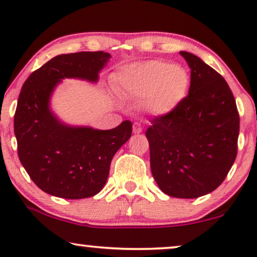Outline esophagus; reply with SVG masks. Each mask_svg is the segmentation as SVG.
Here are the masks:
<instances>
[{"instance_id":"esophagus-1","label":"esophagus","mask_w":257,"mask_h":257,"mask_svg":"<svg viewBox=\"0 0 257 257\" xmlns=\"http://www.w3.org/2000/svg\"><path fill=\"white\" fill-rule=\"evenodd\" d=\"M142 132H143L142 125H140L139 122H135V124H133V133L138 135V133H142Z\"/></svg>"}]
</instances>
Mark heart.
<instances>
[{
  "instance_id": "b5f03b06",
  "label": "heart",
  "mask_w": 257,
  "mask_h": 257,
  "mask_svg": "<svg viewBox=\"0 0 257 257\" xmlns=\"http://www.w3.org/2000/svg\"><path fill=\"white\" fill-rule=\"evenodd\" d=\"M121 90L143 99L147 113L161 117L171 113L185 99L189 87L188 72L164 61H147L121 72Z\"/></svg>"
}]
</instances>
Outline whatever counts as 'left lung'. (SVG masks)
<instances>
[{
  "label": "left lung",
  "instance_id": "left-lung-1",
  "mask_svg": "<svg viewBox=\"0 0 257 257\" xmlns=\"http://www.w3.org/2000/svg\"><path fill=\"white\" fill-rule=\"evenodd\" d=\"M188 96L147 128L151 171L165 194L195 199L226 179L237 154L240 117L234 96L220 73L187 51Z\"/></svg>",
  "mask_w": 257,
  "mask_h": 257
}]
</instances>
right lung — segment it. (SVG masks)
<instances>
[{
  "instance_id": "1",
  "label": "right lung",
  "mask_w": 257,
  "mask_h": 257,
  "mask_svg": "<svg viewBox=\"0 0 257 257\" xmlns=\"http://www.w3.org/2000/svg\"><path fill=\"white\" fill-rule=\"evenodd\" d=\"M111 55L82 51L58 55L28 77L20 92L14 131L21 164L48 194L84 199L103 189L115 152L132 135V122L112 130L70 126L50 108L51 94L64 78L96 83Z\"/></svg>"
}]
</instances>
